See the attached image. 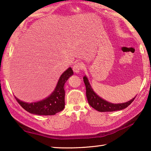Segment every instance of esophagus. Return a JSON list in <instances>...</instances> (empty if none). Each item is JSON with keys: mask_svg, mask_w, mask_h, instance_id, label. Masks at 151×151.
Listing matches in <instances>:
<instances>
[{"mask_svg": "<svg viewBox=\"0 0 151 151\" xmlns=\"http://www.w3.org/2000/svg\"><path fill=\"white\" fill-rule=\"evenodd\" d=\"M84 68V65L82 63H76L75 65H73V70L74 71V73H78L80 71H82V70H83Z\"/></svg>", "mask_w": 151, "mask_h": 151, "instance_id": "esophagus-1", "label": "esophagus"}]
</instances>
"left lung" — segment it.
I'll return each instance as SVG.
<instances>
[{
  "label": "left lung",
  "mask_w": 151,
  "mask_h": 151,
  "mask_svg": "<svg viewBox=\"0 0 151 151\" xmlns=\"http://www.w3.org/2000/svg\"><path fill=\"white\" fill-rule=\"evenodd\" d=\"M83 80L86 86V95L88 104L100 112H111V111L122 110L129 106L135 98H134L129 102L122 103V104H112L103 100L96 94V93L92 89L88 82V78L86 76H84Z\"/></svg>",
  "instance_id": "8db88e82"
}]
</instances>
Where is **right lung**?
Returning a JSON list of instances; mask_svg holds the SVG:
<instances>
[{
    "label": "right lung",
    "mask_w": 151,
    "mask_h": 151,
    "mask_svg": "<svg viewBox=\"0 0 151 151\" xmlns=\"http://www.w3.org/2000/svg\"><path fill=\"white\" fill-rule=\"evenodd\" d=\"M73 74L71 67L62 74L54 91L48 98L37 102L26 103L18 98L16 100L27 112L35 115H52L63 111L65 108V84L70 76Z\"/></svg>",
    "instance_id": "right-lung-1"
}]
</instances>
